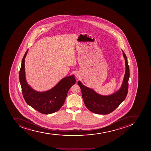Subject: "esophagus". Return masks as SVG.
I'll list each match as a JSON object with an SVG mask.
<instances>
[{
  "mask_svg": "<svg viewBox=\"0 0 151 151\" xmlns=\"http://www.w3.org/2000/svg\"><path fill=\"white\" fill-rule=\"evenodd\" d=\"M76 77L79 78V75H78V74H76Z\"/></svg>",
  "mask_w": 151,
  "mask_h": 151,
  "instance_id": "34e87169",
  "label": "esophagus"
}]
</instances>
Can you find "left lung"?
I'll list each match as a JSON object with an SVG mask.
<instances>
[{"instance_id":"left-lung-1","label":"left lung","mask_w":151,"mask_h":151,"mask_svg":"<svg viewBox=\"0 0 151 151\" xmlns=\"http://www.w3.org/2000/svg\"><path fill=\"white\" fill-rule=\"evenodd\" d=\"M125 60L126 72L123 83L119 90L112 95L102 96L96 92L91 88L83 85L80 81L78 84L80 87L82 97L87 108L91 112L99 114H107L114 111L127 96L128 89V80L129 78V68L127 59L122 50Z\"/></svg>"}]
</instances>
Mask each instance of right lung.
Segmentation results:
<instances>
[{
    "mask_svg": "<svg viewBox=\"0 0 151 151\" xmlns=\"http://www.w3.org/2000/svg\"><path fill=\"white\" fill-rule=\"evenodd\" d=\"M27 52L28 50L22 59L19 72V80L24 100L28 105L42 114H49L56 112L63 106L68 90L76 83L74 75L65 77L48 91L42 92L35 91L27 84L25 79L24 59Z\"/></svg>",
    "mask_w": 151,
    "mask_h": 151,
    "instance_id": "1",
    "label": "right lung"
}]
</instances>
